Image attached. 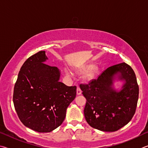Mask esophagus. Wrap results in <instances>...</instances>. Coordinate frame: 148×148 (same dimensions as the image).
<instances>
[{"mask_svg": "<svg viewBox=\"0 0 148 148\" xmlns=\"http://www.w3.org/2000/svg\"><path fill=\"white\" fill-rule=\"evenodd\" d=\"M81 93H82V91H81V88H80L79 86H77V95H81Z\"/></svg>", "mask_w": 148, "mask_h": 148, "instance_id": "obj_1", "label": "esophagus"}]
</instances>
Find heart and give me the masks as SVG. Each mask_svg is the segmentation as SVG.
<instances>
[{
	"mask_svg": "<svg viewBox=\"0 0 148 148\" xmlns=\"http://www.w3.org/2000/svg\"><path fill=\"white\" fill-rule=\"evenodd\" d=\"M88 69H89L86 73V74H85V75H84V78L86 80L92 79L93 77H94V75H95V73H96V71H97V67L95 66L90 67L89 66H86L82 67L81 69H79V72L84 73L86 71V70H88ZM66 73L68 76H70L71 75V72H70L69 70H67V69L66 70Z\"/></svg>",
	"mask_w": 148,
	"mask_h": 148,
	"instance_id": "b5f03b06",
	"label": "heart"
}]
</instances>
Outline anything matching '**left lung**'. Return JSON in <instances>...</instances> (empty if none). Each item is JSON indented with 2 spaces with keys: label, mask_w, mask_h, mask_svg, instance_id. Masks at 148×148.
<instances>
[{
  "label": "left lung",
  "mask_w": 148,
  "mask_h": 148,
  "mask_svg": "<svg viewBox=\"0 0 148 148\" xmlns=\"http://www.w3.org/2000/svg\"><path fill=\"white\" fill-rule=\"evenodd\" d=\"M118 74L119 79L126 81L120 92L112 88L113 79ZM80 88L86 99L85 118L93 128L106 132L116 131L133 118L139 88L133 69L125 62L108 67L96 79L88 84H81Z\"/></svg>",
  "instance_id": "1"
}]
</instances>
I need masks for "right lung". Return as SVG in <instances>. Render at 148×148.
Masks as SVG:
<instances>
[{
	"label": "right lung",
	"instance_id": "1",
	"mask_svg": "<svg viewBox=\"0 0 148 148\" xmlns=\"http://www.w3.org/2000/svg\"><path fill=\"white\" fill-rule=\"evenodd\" d=\"M46 60L45 51H41L25 62L13 95L21 121L39 133L51 132L61 125L67 108L77 94L75 86H67L59 82V69L44 63Z\"/></svg>",
	"mask_w": 148,
	"mask_h": 148
}]
</instances>
